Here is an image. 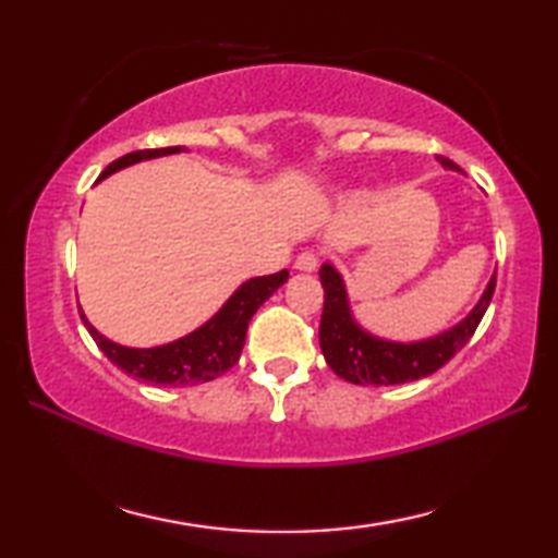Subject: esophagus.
<instances>
[{"instance_id": "34e87169", "label": "esophagus", "mask_w": 558, "mask_h": 558, "mask_svg": "<svg viewBox=\"0 0 558 558\" xmlns=\"http://www.w3.org/2000/svg\"><path fill=\"white\" fill-rule=\"evenodd\" d=\"M317 263H319V256L315 251H302L300 256L295 258V270L313 272V270H317Z\"/></svg>"}]
</instances>
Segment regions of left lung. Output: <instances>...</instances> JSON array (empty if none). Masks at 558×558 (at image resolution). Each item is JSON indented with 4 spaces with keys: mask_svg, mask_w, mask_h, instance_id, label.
<instances>
[{
    "mask_svg": "<svg viewBox=\"0 0 558 558\" xmlns=\"http://www.w3.org/2000/svg\"><path fill=\"white\" fill-rule=\"evenodd\" d=\"M438 162L446 169H458L460 172V167L450 162L448 157L438 155ZM319 280H323L325 288V307L323 319H319V347H323L329 369L342 376L344 381L359 386H393L430 376L470 342L489 300H493L497 276L487 282L483 298H480L472 313L460 325L438 337L411 344L389 342V339H379L364 332L354 323L352 313H349L342 276L329 263H325L323 270H319Z\"/></svg>",
    "mask_w": 558,
    "mask_h": 558,
    "instance_id": "left-lung-1",
    "label": "left lung"
}]
</instances>
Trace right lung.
Here are the masks:
<instances>
[{"mask_svg":"<svg viewBox=\"0 0 558 558\" xmlns=\"http://www.w3.org/2000/svg\"><path fill=\"white\" fill-rule=\"evenodd\" d=\"M182 153V147H159V149H137V153L122 155L116 162L102 169L100 179L110 177L122 167H130L143 159H155L162 155ZM288 280V270L272 272V276L245 280L243 286L226 300V305L216 313L209 323L194 329L177 342H169L153 349H132L120 347L110 339L102 337L93 327L86 315L83 325L88 327L90 337L96 339L100 352L106 354L112 364L120 366L128 376H135L140 381L157 384V386H196L211 381L221 376L239 362L241 349L245 344V329H248L251 317L256 310L276 292L282 282Z\"/></svg>","mask_w":558,"mask_h":558,"instance_id":"right-lung-1","label":"right lung"}]
</instances>
